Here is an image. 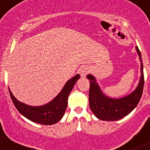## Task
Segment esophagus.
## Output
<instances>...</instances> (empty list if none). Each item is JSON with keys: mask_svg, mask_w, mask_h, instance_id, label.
<instances>
[{"mask_svg": "<svg viewBox=\"0 0 150 150\" xmlns=\"http://www.w3.org/2000/svg\"><path fill=\"white\" fill-rule=\"evenodd\" d=\"M89 72H90L89 67H88L86 66L82 67L80 69V74H81V76L83 77V78L86 77V75Z\"/></svg>", "mask_w": 150, "mask_h": 150, "instance_id": "34e87169", "label": "esophagus"}]
</instances>
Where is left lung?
<instances>
[{"instance_id":"8db88e82","label":"left lung","mask_w":150,"mask_h":150,"mask_svg":"<svg viewBox=\"0 0 150 150\" xmlns=\"http://www.w3.org/2000/svg\"><path fill=\"white\" fill-rule=\"evenodd\" d=\"M136 50L141 62L142 75L136 89L128 95L121 98H110L103 92L94 76L90 74L86 76L90 81L88 97L90 108L99 120L103 121H117L121 120L128 115L140 101L143 92L144 78L141 52L138 47H136Z\"/></svg>"}]
</instances>
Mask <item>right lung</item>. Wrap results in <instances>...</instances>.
Returning <instances> with one entry per match:
<instances>
[{"instance_id":"obj_1","label":"right lung","mask_w":150,"mask_h":150,"mask_svg":"<svg viewBox=\"0 0 150 150\" xmlns=\"http://www.w3.org/2000/svg\"><path fill=\"white\" fill-rule=\"evenodd\" d=\"M80 78L78 74L69 79L64 86L62 91L53 100L47 104L40 106H31L20 102L14 97L11 91H9L11 100L20 114L31 122L38 124L50 125L60 121L67 107L69 94L75 86V83Z\"/></svg>"}]
</instances>
